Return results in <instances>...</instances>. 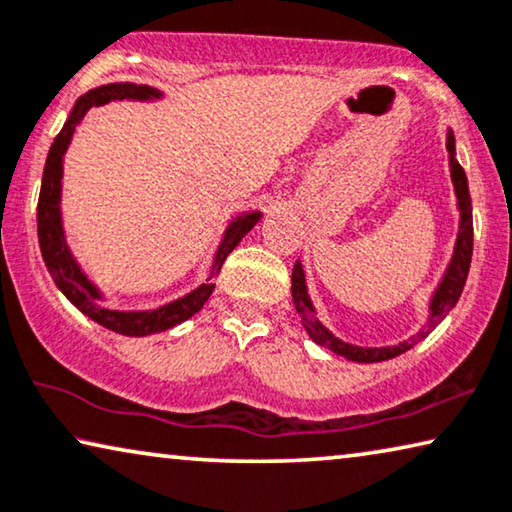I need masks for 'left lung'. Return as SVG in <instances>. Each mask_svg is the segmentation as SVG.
<instances>
[{
  "mask_svg": "<svg viewBox=\"0 0 512 512\" xmlns=\"http://www.w3.org/2000/svg\"><path fill=\"white\" fill-rule=\"evenodd\" d=\"M446 150H448V166H450V180H453L455 198H457V212H459V224H457V238L453 247V256H450V263L446 265V272L436 288L429 295L427 302V318L420 328L409 335L402 342L388 344V346H358L351 342H344L339 339L335 332H332L328 325H325L321 318H318V311L311 302L309 288H307V277L305 268H302L300 261H295L293 277H291V293H293V305L295 311L300 314L302 328L307 330V335L314 339L318 346L330 348L344 358L353 362H383L390 358H397L409 351V348L422 342L429 332H432L436 325H439L443 318L448 316V311L457 305L459 295L464 291L466 277H469L471 268V254H473V210H471V196H469V182H466L464 168L457 164V150H455V136L453 129L446 133Z\"/></svg>",
  "mask_w": 512,
  "mask_h": 512,
  "instance_id": "8db88e82",
  "label": "left lung"
}]
</instances>
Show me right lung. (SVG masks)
I'll return each instance as SVG.
<instances>
[{
	"label": "right lung",
	"mask_w": 512,
	"mask_h": 512,
	"mask_svg": "<svg viewBox=\"0 0 512 512\" xmlns=\"http://www.w3.org/2000/svg\"><path fill=\"white\" fill-rule=\"evenodd\" d=\"M164 99V92L150 85H133V83H110L94 87L78 101L73 103L69 117H66L62 131L50 145L46 168H43L41 180V194H39V207H36V226H39V247L43 263L53 277L55 286L62 291L66 300L71 302L78 311H83L87 318L94 323L103 325L106 330H113L117 335L127 337H147L157 335V332H166L175 325L189 321L191 316L198 314L203 305L214 291V277H217L221 265H224L226 256L238 247L240 240L254 228L258 221L263 219L261 210H244L233 214L228 219L221 235L219 247L214 249L210 270L201 286L194 291L180 295V298L166 302V305L152 307V309H113L106 305L108 295L99 284L87 277V272L80 268L78 258L73 256L66 240V228L62 217V189H64V159L69 152V145L80 124H83L85 115L92 108L106 106L110 101H140V103H154Z\"/></svg>",
	"instance_id": "add662e5"
}]
</instances>
